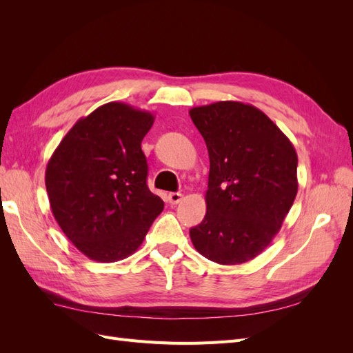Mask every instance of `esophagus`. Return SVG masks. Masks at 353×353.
<instances>
[{
  "instance_id": "1",
  "label": "esophagus",
  "mask_w": 353,
  "mask_h": 353,
  "mask_svg": "<svg viewBox=\"0 0 353 353\" xmlns=\"http://www.w3.org/2000/svg\"><path fill=\"white\" fill-rule=\"evenodd\" d=\"M168 200H169L170 205H178V203L183 200V194H181V193H169Z\"/></svg>"
}]
</instances>
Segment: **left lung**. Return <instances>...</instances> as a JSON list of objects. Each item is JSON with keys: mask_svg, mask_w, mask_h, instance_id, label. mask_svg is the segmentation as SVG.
Segmentation results:
<instances>
[{"mask_svg": "<svg viewBox=\"0 0 353 353\" xmlns=\"http://www.w3.org/2000/svg\"><path fill=\"white\" fill-rule=\"evenodd\" d=\"M190 116L210 160L206 215L190 230L191 241L212 262H249L270 245L296 199L294 147L250 104L218 101Z\"/></svg>", "mask_w": 353, "mask_h": 353, "instance_id": "left-lung-1", "label": "left lung"}]
</instances>
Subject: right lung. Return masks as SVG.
Here are the masks:
<instances>
[{
	"label": "right lung",
	"mask_w": 353,
	"mask_h": 353,
	"mask_svg": "<svg viewBox=\"0 0 353 353\" xmlns=\"http://www.w3.org/2000/svg\"><path fill=\"white\" fill-rule=\"evenodd\" d=\"M154 116L108 103L72 126L46 169L51 212L65 236L90 259L132 254L165 203L147 187L141 141Z\"/></svg>",
	"instance_id": "obj_1"
}]
</instances>
